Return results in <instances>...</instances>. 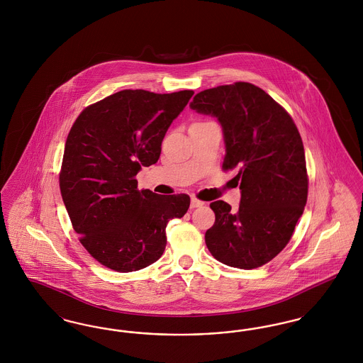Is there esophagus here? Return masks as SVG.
Here are the masks:
<instances>
[{
  "label": "esophagus",
  "mask_w": 363,
  "mask_h": 363,
  "mask_svg": "<svg viewBox=\"0 0 363 363\" xmlns=\"http://www.w3.org/2000/svg\"><path fill=\"white\" fill-rule=\"evenodd\" d=\"M203 206H204V203L200 201V200H197V199H191V200H190V208H199L203 207Z\"/></svg>",
  "instance_id": "esophagus-1"
}]
</instances>
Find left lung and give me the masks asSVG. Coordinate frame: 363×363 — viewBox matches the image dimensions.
I'll return each instance as SVG.
<instances>
[{
	"mask_svg": "<svg viewBox=\"0 0 363 363\" xmlns=\"http://www.w3.org/2000/svg\"><path fill=\"white\" fill-rule=\"evenodd\" d=\"M215 117L223 130L225 170L240 181V208L209 204L215 223L206 233L211 255L228 267L253 269L289 243L308 200V174L301 135L289 113L250 83L199 92L189 104Z\"/></svg>",
	"mask_w": 363,
	"mask_h": 363,
	"instance_id": "left-lung-1",
	"label": "left lung"
}]
</instances>
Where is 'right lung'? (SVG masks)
I'll return each instance as SVG.
<instances>
[{"mask_svg":"<svg viewBox=\"0 0 363 363\" xmlns=\"http://www.w3.org/2000/svg\"><path fill=\"white\" fill-rule=\"evenodd\" d=\"M194 92L123 89L77 117L65 144L60 189L86 252L117 272L143 269L164 252L166 225L188 194L138 191L141 166L155 164L172 122Z\"/></svg>","mask_w":363,"mask_h":363,"instance_id":"obj_1","label":"right lung"}]
</instances>
